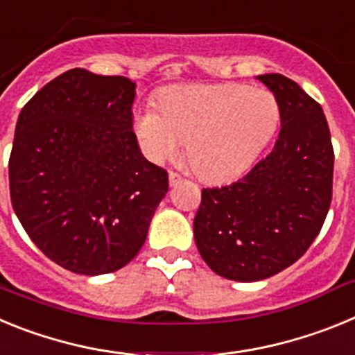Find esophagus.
<instances>
[{
	"label": "esophagus",
	"mask_w": 355,
	"mask_h": 355,
	"mask_svg": "<svg viewBox=\"0 0 355 355\" xmlns=\"http://www.w3.org/2000/svg\"><path fill=\"white\" fill-rule=\"evenodd\" d=\"M181 181H183V178H181L178 172H172V171L168 172V183H171V187H178Z\"/></svg>",
	"instance_id": "obj_1"
}]
</instances>
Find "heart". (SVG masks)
<instances>
[{
  "label": "heart",
  "instance_id": "b5f03b06",
  "mask_svg": "<svg viewBox=\"0 0 355 355\" xmlns=\"http://www.w3.org/2000/svg\"><path fill=\"white\" fill-rule=\"evenodd\" d=\"M159 112L140 110L133 130L144 155L155 163L187 158L206 181H227L250 168L281 121L277 97L241 83L180 85L158 99Z\"/></svg>",
  "mask_w": 355,
  "mask_h": 355
}]
</instances>
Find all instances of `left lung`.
I'll return each mask as SVG.
<instances>
[{
	"instance_id": "obj_1",
	"label": "left lung",
	"mask_w": 355,
	"mask_h": 355,
	"mask_svg": "<svg viewBox=\"0 0 355 355\" xmlns=\"http://www.w3.org/2000/svg\"><path fill=\"white\" fill-rule=\"evenodd\" d=\"M258 80L281 106L274 149L241 180L205 188L193 218L206 265L240 283L293 265L318 236L332 199L334 150L322 106L283 74Z\"/></svg>"
}]
</instances>
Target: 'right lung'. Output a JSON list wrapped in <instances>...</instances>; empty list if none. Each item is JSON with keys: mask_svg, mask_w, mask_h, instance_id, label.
Segmentation results:
<instances>
[{"mask_svg": "<svg viewBox=\"0 0 355 355\" xmlns=\"http://www.w3.org/2000/svg\"><path fill=\"white\" fill-rule=\"evenodd\" d=\"M137 85L71 69L19 114L12 208L31 241L74 274L115 272L139 254L168 174L140 153Z\"/></svg>", "mask_w": 355, "mask_h": 355, "instance_id": "obj_1", "label": "right lung"}]
</instances>
